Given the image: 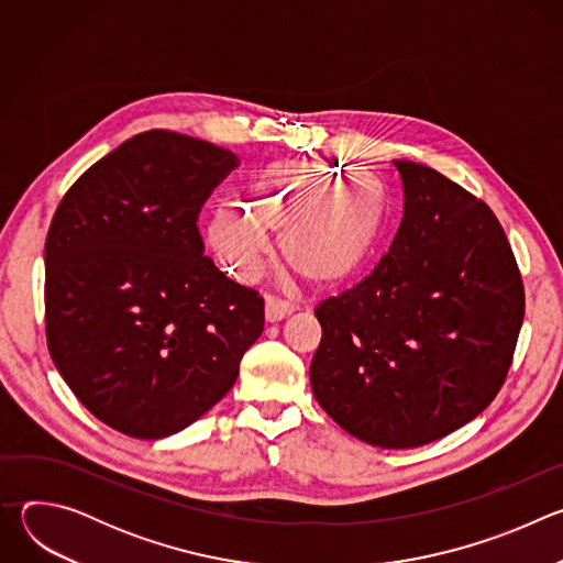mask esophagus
<instances>
[{"label":"esophagus","mask_w":563,"mask_h":563,"mask_svg":"<svg viewBox=\"0 0 563 563\" xmlns=\"http://www.w3.org/2000/svg\"><path fill=\"white\" fill-rule=\"evenodd\" d=\"M296 307L289 302V300H283V298H276V296H267L265 300V316L269 323H276V320H283L285 316H289Z\"/></svg>","instance_id":"1"}]
</instances>
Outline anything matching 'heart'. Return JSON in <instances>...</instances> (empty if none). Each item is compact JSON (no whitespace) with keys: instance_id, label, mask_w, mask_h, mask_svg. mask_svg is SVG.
Here are the masks:
<instances>
[{"instance_id":"1","label":"heart","mask_w":563,"mask_h":563,"mask_svg":"<svg viewBox=\"0 0 563 563\" xmlns=\"http://www.w3.org/2000/svg\"><path fill=\"white\" fill-rule=\"evenodd\" d=\"M250 209L218 207L207 245L238 280H254L280 235L285 263L311 283H336L372 256L385 220L383 191L363 169L280 159L254 180Z\"/></svg>"}]
</instances>
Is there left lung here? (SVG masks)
Returning <instances> with one entry per match:
<instances>
[{
    "instance_id": "left-lung-1",
    "label": "left lung",
    "mask_w": 563,
    "mask_h": 563,
    "mask_svg": "<svg viewBox=\"0 0 563 563\" xmlns=\"http://www.w3.org/2000/svg\"><path fill=\"white\" fill-rule=\"evenodd\" d=\"M404 220L367 278L316 307L313 396L378 448L432 443L499 394L526 311L521 272L493 209L443 174L394 159Z\"/></svg>"
}]
</instances>
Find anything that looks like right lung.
<instances>
[{
    "label": "right lung",
    "mask_w": 563,
    "mask_h": 563,
    "mask_svg": "<svg viewBox=\"0 0 563 563\" xmlns=\"http://www.w3.org/2000/svg\"><path fill=\"white\" fill-rule=\"evenodd\" d=\"M238 155L176 131L133 135L79 176L48 227L46 343L93 417L176 434L233 387L265 300L209 256L198 216Z\"/></svg>",
    "instance_id": "add662e5"
}]
</instances>
